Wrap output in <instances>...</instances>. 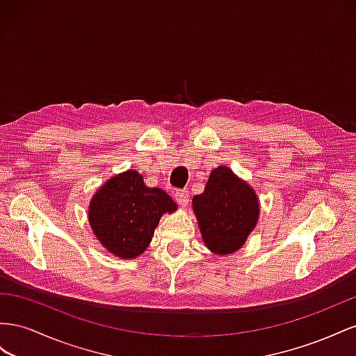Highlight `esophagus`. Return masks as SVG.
Here are the masks:
<instances>
[{
  "label": "esophagus",
  "mask_w": 356,
  "mask_h": 356,
  "mask_svg": "<svg viewBox=\"0 0 356 356\" xmlns=\"http://www.w3.org/2000/svg\"><path fill=\"white\" fill-rule=\"evenodd\" d=\"M175 200L179 206H186L189 202V191L188 189H179L175 192Z\"/></svg>",
  "instance_id": "obj_1"
}]
</instances>
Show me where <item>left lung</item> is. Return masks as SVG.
<instances>
[{
	"label": "left lung",
	"mask_w": 356,
	"mask_h": 356,
	"mask_svg": "<svg viewBox=\"0 0 356 356\" xmlns=\"http://www.w3.org/2000/svg\"><path fill=\"white\" fill-rule=\"evenodd\" d=\"M206 246L228 255L238 250L255 228L259 206L253 189L227 167L210 172L204 192L192 200Z\"/></svg>",
	"instance_id": "obj_1"
}]
</instances>
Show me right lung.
I'll use <instances>...</instances> for the list:
<instances>
[{
  "label": "right lung",
  "instance_id": "add662e5",
  "mask_svg": "<svg viewBox=\"0 0 356 356\" xmlns=\"http://www.w3.org/2000/svg\"><path fill=\"white\" fill-rule=\"evenodd\" d=\"M177 209L159 188H147L137 171L110 179L89 206V223L108 252L119 258L141 255L164 213Z\"/></svg>",
  "mask_w": 356,
  "mask_h": 356
}]
</instances>
